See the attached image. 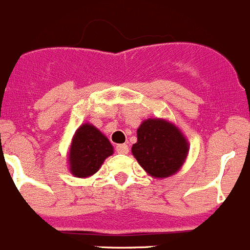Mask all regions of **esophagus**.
<instances>
[{"label":"esophagus","mask_w":250,"mask_h":250,"mask_svg":"<svg viewBox=\"0 0 250 250\" xmlns=\"http://www.w3.org/2000/svg\"><path fill=\"white\" fill-rule=\"evenodd\" d=\"M115 149H117V152L119 153V154H127L128 153V147L127 145H125V143L124 145H118Z\"/></svg>","instance_id":"obj_1"}]
</instances>
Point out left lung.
<instances>
[{"label":"left lung","instance_id":"1","mask_svg":"<svg viewBox=\"0 0 250 250\" xmlns=\"http://www.w3.org/2000/svg\"><path fill=\"white\" fill-rule=\"evenodd\" d=\"M189 146L177 126L150 118L137 128V142L131 152L138 164L155 179L176 174L186 160Z\"/></svg>","mask_w":250,"mask_h":250}]
</instances>
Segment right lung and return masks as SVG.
<instances>
[{
  "label": "right lung",
  "instance_id": "obj_1",
  "mask_svg": "<svg viewBox=\"0 0 250 250\" xmlns=\"http://www.w3.org/2000/svg\"><path fill=\"white\" fill-rule=\"evenodd\" d=\"M113 152L112 143L97 127L91 124L81 125L71 140L69 170L80 179L92 176Z\"/></svg>",
  "mask_w": 250,
  "mask_h": 250
}]
</instances>
